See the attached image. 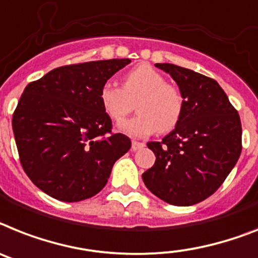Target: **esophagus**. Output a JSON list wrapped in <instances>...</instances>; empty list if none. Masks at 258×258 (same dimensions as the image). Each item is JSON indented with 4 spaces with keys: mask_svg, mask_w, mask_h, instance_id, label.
Returning a JSON list of instances; mask_svg holds the SVG:
<instances>
[{
    "mask_svg": "<svg viewBox=\"0 0 258 258\" xmlns=\"http://www.w3.org/2000/svg\"><path fill=\"white\" fill-rule=\"evenodd\" d=\"M143 147H146V144L143 142H138V140H133V146H131V149L133 151H139Z\"/></svg>",
    "mask_w": 258,
    "mask_h": 258,
    "instance_id": "1",
    "label": "esophagus"
}]
</instances>
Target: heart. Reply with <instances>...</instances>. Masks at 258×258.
<instances>
[{
    "label": "heart",
    "mask_w": 258,
    "mask_h": 258,
    "mask_svg": "<svg viewBox=\"0 0 258 258\" xmlns=\"http://www.w3.org/2000/svg\"><path fill=\"white\" fill-rule=\"evenodd\" d=\"M136 102L135 116L119 123V130L130 136L144 138L151 134L169 133L178 124L183 112V97L176 86L153 67L142 64L123 79L122 88L105 82L99 89V101L112 120H122Z\"/></svg>",
    "instance_id": "obj_1"
}]
</instances>
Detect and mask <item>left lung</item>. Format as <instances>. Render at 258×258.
Here are the masks:
<instances>
[{
	"mask_svg": "<svg viewBox=\"0 0 258 258\" xmlns=\"http://www.w3.org/2000/svg\"><path fill=\"white\" fill-rule=\"evenodd\" d=\"M169 73L183 97L178 124L161 142H149L156 161L143 173L148 190L174 206H191L219 189L241 153V122L215 80L174 64Z\"/></svg>",
	"mask_w": 258,
	"mask_h": 258,
	"instance_id": "left-lung-1",
	"label": "left lung"
}]
</instances>
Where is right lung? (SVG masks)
<instances>
[{
    "label": "right lung",
    "instance_id": "obj_1",
    "mask_svg": "<svg viewBox=\"0 0 258 258\" xmlns=\"http://www.w3.org/2000/svg\"><path fill=\"white\" fill-rule=\"evenodd\" d=\"M130 59L98 60L52 69L30 82L13 114L23 170L34 185L62 202H79L105 187L131 140L111 133L99 89Z\"/></svg>",
    "mask_w": 258,
    "mask_h": 258
}]
</instances>
